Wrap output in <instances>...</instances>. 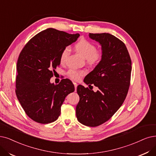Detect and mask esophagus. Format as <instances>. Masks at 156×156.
Returning a JSON list of instances; mask_svg holds the SVG:
<instances>
[{"label":"esophagus","mask_w":156,"mask_h":156,"mask_svg":"<svg viewBox=\"0 0 156 156\" xmlns=\"http://www.w3.org/2000/svg\"><path fill=\"white\" fill-rule=\"evenodd\" d=\"M73 85H74V87H75V90L76 91V90H77V87L78 84H77V83H73Z\"/></svg>","instance_id":"34e87169"}]
</instances>
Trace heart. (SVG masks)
<instances>
[{
  "instance_id": "heart-1",
  "label": "heart",
  "mask_w": 156,
  "mask_h": 156,
  "mask_svg": "<svg viewBox=\"0 0 156 156\" xmlns=\"http://www.w3.org/2000/svg\"><path fill=\"white\" fill-rule=\"evenodd\" d=\"M75 48L86 59L87 63L91 66L97 65L102 59L103 52L102 51H97L95 45L86 39L83 38L80 40L75 45ZM70 53V50L69 47H66L62 50L59 58L61 63L64 64L65 63ZM86 73V72L83 70L71 69L68 71L67 76L72 80L77 81L84 76Z\"/></svg>"
}]
</instances>
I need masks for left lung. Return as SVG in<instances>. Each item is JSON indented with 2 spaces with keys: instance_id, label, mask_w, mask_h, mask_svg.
<instances>
[{
  "instance_id": "obj_1",
  "label": "left lung",
  "mask_w": 156,
  "mask_h": 156,
  "mask_svg": "<svg viewBox=\"0 0 156 156\" xmlns=\"http://www.w3.org/2000/svg\"><path fill=\"white\" fill-rule=\"evenodd\" d=\"M100 43L103 57L84 78L87 84L98 87L97 92L79 85V102L76 106L78 121L89 127L101 126L120 108L129 91L132 63L124 43L109 33L89 34Z\"/></svg>"
}]
</instances>
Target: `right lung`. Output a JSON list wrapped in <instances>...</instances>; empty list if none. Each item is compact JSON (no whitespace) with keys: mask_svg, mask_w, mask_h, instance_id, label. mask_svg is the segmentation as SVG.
I'll use <instances>...</instances> for the list:
<instances>
[{"mask_svg":"<svg viewBox=\"0 0 156 156\" xmlns=\"http://www.w3.org/2000/svg\"><path fill=\"white\" fill-rule=\"evenodd\" d=\"M79 36L47 29L33 37L20 52L15 93L25 113L34 122L45 124L56 120L65 97L74 91L69 79H62L58 84H51L50 79L60 65L62 50Z\"/></svg>","mask_w":156,"mask_h":156,"instance_id":"add662e5","label":"right lung"}]
</instances>
